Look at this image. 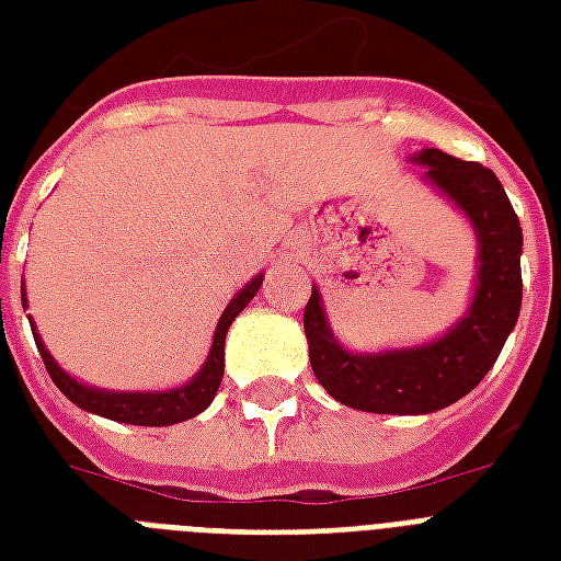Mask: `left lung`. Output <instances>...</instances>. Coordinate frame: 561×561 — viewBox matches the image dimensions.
I'll use <instances>...</instances> for the list:
<instances>
[{
	"label": "left lung",
	"instance_id": "left-lung-1",
	"mask_svg": "<svg viewBox=\"0 0 561 561\" xmlns=\"http://www.w3.org/2000/svg\"><path fill=\"white\" fill-rule=\"evenodd\" d=\"M416 160L478 229V290L462 323L436 343L352 355L334 341L320 290L311 288L302 317L311 369L332 399L367 413H434L462 399L492 369L522 311V224L495 171L436 148H425Z\"/></svg>",
	"mask_w": 561,
	"mask_h": 561
}]
</instances>
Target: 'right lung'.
<instances>
[{
	"label": "right lung",
	"instance_id": "right-lung-1",
	"mask_svg": "<svg viewBox=\"0 0 561 561\" xmlns=\"http://www.w3.org/2000/svg\"><path fill=\"white\" fill-rule=\"evenodd\" d=\"M262 288V276H255L250 285H247L241 294H238L232 302L227 306V311L220 314V323L215 329V341H211L209 360L203 364V369L194 375L186 387L171 392H104V390H90L83 383L72 381L64 369L57 367L55 358L48 355L46 346L39 343L37 332H34V343H37L39 358L46 364L51 381L57 383V390L64 392L66 399L75 401L78 408L92 410L99 416L116 419V422H127V425H142V427H165L178 425V422H186V419L197 416L203 410L209 408L215 392L220 387V378H224V341H227V332L232 320H236L250 299L255 297V290ZM22 302H25V294H22Z\"/></svg>",
	"mask_w": 561,
	"mask_h": 561
}]
</instances>
